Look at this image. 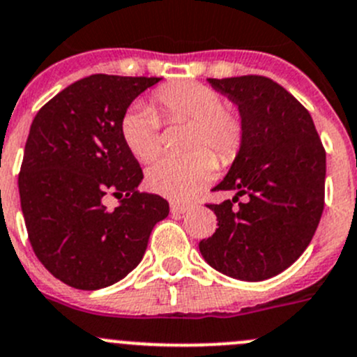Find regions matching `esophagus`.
Returning <instances> with one entry per match:
<instances>
[{"label":"esophagus","instance_id":"34e87169","mask_svg":"<svg viewBox=\"0 0 357 357\" xmlns=\"http://www.w3.org/2000/svg\"><path fill=\"white\" fill-rule=\"evenodd\" d=\"M188 209H190L188 204L174 202V200H172V202H171V213L172 214H183V213H186V211H188Z\"/></svg>","mask_w":357,"mask_h":357}]
</instances>
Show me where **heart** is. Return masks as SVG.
I'll return each instance as SVG.
<instances>
[{
	"label": "heart",
	"instance_id": "b5f03b06",
	"mask_svg": "<svg viewBox=\"0 0 357 357\" xmlns=\"http://www.w3.org/2000/svg\"><path fill=\"white\" fill-rule=\"evenodd\" d=\"M165 122H188L181 157H162L146 171L153 192L171 199H186L206 186L221 165L234 164L244 144L245 127L241 113L225 106L223 96L199 82L160 86L153 94ZM162 122L146 102H137L120 122V136L139 162H150L160 151Z\"/></svg>",
	"mask_w": 357,
	"mask_h": 357
}]
</instances>
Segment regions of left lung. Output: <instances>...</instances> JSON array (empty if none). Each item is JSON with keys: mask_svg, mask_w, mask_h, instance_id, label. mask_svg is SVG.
Wrapping results in <instances>:
<instances>
[{"mask_svg": "<svg viewBox=\"0 0 357 357\" xmlns=\"http://www.w3.org/2000/svg\"><path fill=\"white\" fill-rule=\"evenodd\" d=\"M207 82L238 106L245 137L228 174L213 188L235 197L206 204L218 228L199 249L230 278L265 281L293 265L316 234L326 151L310 113L274 79L245 75Z\"/></svg>", "mask_w": 357, "mask_h": 357, "instance_id": "obj_1", "label": "left lung"}]
</instances>
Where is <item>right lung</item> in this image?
Instances as JSON below:
<instances>
[{
	"label": "right lung",
	"mask_w": 357,
	"mask_h": 357,
	"mask_svg": "<svg viewBox=\"0 0 357 357\" xmlns=\"http://www.w3.org/2000/svg\"><path fill=\"white\" fill-rule=\"evenodd\" d=\"M162 78L91 75L34 116L19 172L20 207L34 255L76 289H101L143 259L169 202L137 190L143 171L120 136L130 102ZM112 192L121 206L108 211Z\"/></svg>",
	"instance_id": "obj_1"
}]
</instances>
